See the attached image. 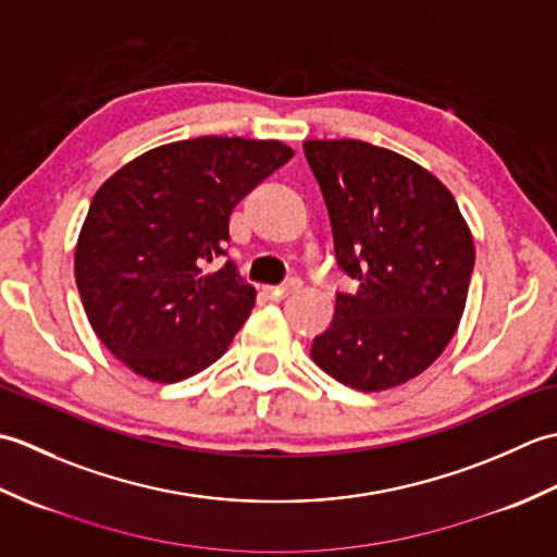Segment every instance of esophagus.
<instances>
[{
    "instance_id": "obj_1",
    "label": "esophagus",
    "mask_w": 557,
    "mask_h": 557,
    "mask_svg": "<svg viewBox=\"0 0 557 557\" xmlns=\"http://www.w3.org/2000/svg\"><path fill=\"white\" fill-rule=\"evenodd\" d=\"M299 285L297 282H287V285H280V287H265V294L270 299H285L287 294H292Z\"/></svg>"
}]
</instances>
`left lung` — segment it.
Segmentation results:
<instances>
[{
    "mask_svg": "<svg viewBox=\"0 0 557 557\" xmlns=\"http://www.w3.org/2000/svg\"><path fill=\"white\" fill-rule=\"evenodd\" d=\"M337 268L333 323L311 345L321 369L361 393L411 381L441 357L465 313L474 239L453 194L417 162L363 140H306Z\"/></svg>",
    "mask_w": 557,
    "mask_h": 557,
    "instance_id": "8db88e82",
    "label": "left lung"
}]
</instances>
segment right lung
I'll return each instance as SVG.
<instances>
[{"label":"right lung","mask_w":557,"mask_h":557,"mask_svg":"<svg viewBox=\"0 0 557 557\" xmlns=\"http://www.w3.org/2000/svg\"><path fill=\"white\" fill-rule=\"evenodd\" d=\"M280 140L200 136L148 150L104 182L76 246V285L100 342L148 381L215 363L256 304L227 256L230 215L292 160Z\"/></svg>","instance_id":"add662e5"}]
</instances>
